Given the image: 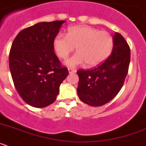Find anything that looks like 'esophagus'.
Returning <instances> with one entry per match:
<instances>
[{
    "mask_svg": "<svg viewBox=\"0 0 146 146\" xmlns=\"http://www.w3.org/2000/svg\"><path fill=\"white\" fill-rule=\"evenodd\" d=\"M69 73H74V72H76V70L74 69H73V68H69Z\"/></svg>",
    "mask_w": 146,
    "mask_h": 146,
    "instance_id": "obj_1",
    "label": "esophagus"
}]
</instances>
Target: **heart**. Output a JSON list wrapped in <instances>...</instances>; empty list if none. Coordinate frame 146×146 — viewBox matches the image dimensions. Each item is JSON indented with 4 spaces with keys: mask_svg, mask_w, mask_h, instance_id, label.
<instances>
[{
    "mask_svg": "<svg viewBox=\"0 0 146 146\" xmlns=\"http://www.w3.org/2000/svg\"><path fill=\"white\" fill-rule=\"evenodd\" d=\"M113 45L110 33L88 25L70 27L66 36L59 33L52 42L55 54L61 59L67 58L76 47L77 53L66 61L68 66H75L85 62L88 67L97 66L109 57Z\"/></svg>",
    "mask_w": 146,
    "mask_h": 146,
    "instance_id": "heart-1",
    "label": "heart"
}]
</instances>
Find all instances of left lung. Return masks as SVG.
<instances>
[{"label":"left lung","mask_w":146,"mask_h":146,"mask_svg":"<svg viewBox=\"0 0 146 146\" xmlns=\"http://www.w3.org/2000/svg\"><path fill=\"white\" fill-rule=\"evenodd\" d=\"M113 51L104 63L92 69H81L77 94L81 101L94 107L104 105L116 96L124 82L130 62V48L118 33L113 36Z\"/></svg>","instance_id":"8db88e82"}]
</instances>
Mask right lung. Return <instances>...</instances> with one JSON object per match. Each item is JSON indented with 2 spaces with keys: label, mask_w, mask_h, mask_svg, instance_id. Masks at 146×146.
Wrapping results in <instances>:
<instances>
[{
  "label": "right lung",
  "mask_w": 146,
  "mask_h": 146,
  "mask_svg": "<svg viewBox=\"0 0 146 146\" xmlns=\"http://www.w3.org/2000/svg\"><path fill=\"white\" fill-rule=\"evenodd\" d=\"M64 22H42L25 28L11 45L9 61L13 82L22 99L34 108L53 103L69 74L52 46Z\"/></svg>",
  "instance_id": "1"
}]
</instances>
